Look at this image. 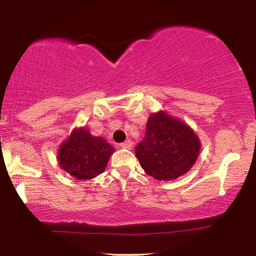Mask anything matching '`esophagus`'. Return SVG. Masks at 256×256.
Here are the masks:
<instances>
[{"label": "esophagus", "mask_w": 256, "mask_h": 256, "mask_svg": "<svg viewBox=\"0 0 256 256\" xmlns=\"http://www.w3.org/2000/svg\"><path fill=\"white\" fill-rule=\"evenodd\" d=\"M132 144H134V143H132V140H127V141H124V143H121L120 146H122V148H124V149H132Z\"/></svg>", "instance_id": "1"}]
</instances>
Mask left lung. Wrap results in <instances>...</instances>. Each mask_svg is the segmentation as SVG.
Segmentation results:
<instances>
[{
    "label": "left lung",
    "instance_id": "1",
    "mask_svg": "<svg viewBox=\"0 0 256 256\" xmlns=\"http://www.w3.org/2000/svg\"><path fill=\"white\" fill-rule=\"evenodd\" d=\"M199 148L197 135L188 126L160 112L149 118L146 135L136 146L135 154L149 176L171 180L191 169Z\"/></svg>",
    "mask_w": 256,
    "mask_h": 256
}]
</instances>
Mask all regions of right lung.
<instances>
[{
  "instance_id": "right-lung-1",
  "label": "right lung",
  "mask_w": 256,
  "mask_h": 256,
  "mask_svg": "<svg viewBox=\"0 0 256 256\" xmlns=\"http://www.w3.org/2000/svg\"><path fill=\"white\" fill-rule=\"evenodd\" d=\"M114 148L87 129H76L59 149L58 160L65 171L78 180H90L102 174Z\"/></svg>"
}]
</instances>
